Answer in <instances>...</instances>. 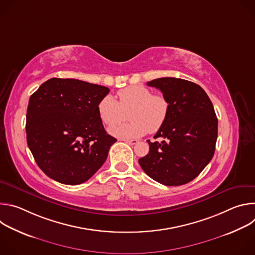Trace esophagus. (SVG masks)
I'll list each match as a JSON object with an SVG mask.
<instances>
[{
    "mask_svg": "<svg viewBox=\"0 0 255 255\" xmlns=\"http://www.w3.org/2000/svg\"><path fill=\"white\" fill-rule=\"evenodd\" d=\"M124 141H125L126 143L130 144V145H134V144L138 143V140H136V139H124Z\"/></svg>",
    "mask_w": 255,
    "mask_h": 255,
    "instance_id": "esophagus-1",
    "label": "esophagus"
}]
</instances>
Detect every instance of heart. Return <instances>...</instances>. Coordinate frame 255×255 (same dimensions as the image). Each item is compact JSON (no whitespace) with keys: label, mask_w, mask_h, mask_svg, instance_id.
<instances>
[{"label":"heart","mask_w":255,"mask_h":255,"mask_svg":"<svg viewBox=\"0 0 255 255\" xmlns=\"http://www.w3.org/2000/svg\"><path fill=\"white\" fill-rule=\"evenodd\" d=\"M118 101L111 95L105 96L98 105L101 120L107 126L123 122L129 113V124L112 127L110 133L119 138L141 137L147 132H157L165 123L169 103L160 94L142 86H131L117 93Z\"/></svg>","instance_id":"b5f03b06"}]
</instances>
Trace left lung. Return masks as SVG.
I'll list each match as a JSON object with an SVG mask.
<instances>
[{"instance_id": "left-lung-1", "label": "left lung", "mask_w": 255, "mask_h": 255, "mask_svg": "<svg viewBox=\"0 0 255 255\" xmlns=\"http://www.w3.org/2000/svg\"><path fill=\"white\" fill-rule=\"evenodd\" d=\"M161 91L169 103L164 125L154 135L139 164L148 176L164 186L190 183L211 161L218 136V119L206 92L197 84L175 78L147 83Z\"/></svg>"}]
</instances>
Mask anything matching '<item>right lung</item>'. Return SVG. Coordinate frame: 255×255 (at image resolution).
<instances>
[{
    "mask_svg": "<svg viewBox=\"0 0 255 255\" xmlns=\"http://www.w3.org/2000/svg\"><path fill=\"white\" fill-rule=\"evenodd\" d=\"M106 87L53 78L31 95L26 115L27 144L41 170L64 185L91 178L117 141L107 134L98 112Z\"/></svg>",
    "mask_w": 255,
    "mask_h": 255,
    "instance_id": "add662e5",
    "label": "right lung"
}]
</instances>
